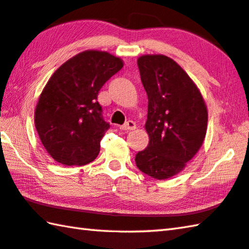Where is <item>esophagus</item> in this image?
<instances>
[{
    "label": "esophagus",
    "mask_w": 249,
    "mask_h": 249,
    "mask_svg": "<svg viewBox=\"0 0 249 249\" xmlns=\"http://www.w3.org/2000/svg\"><path fill=\"white\" fill-rule=\"evenodd\" d=\"M135 128H136V124H135V122H133V121L126 122L124 125L121 126L122 130H133Z\"/></svg>",
    "instance_id": "obj_1"
}]
</instances>
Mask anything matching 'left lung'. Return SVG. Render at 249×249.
Listing matches in <instances>:
<instances>
[{"label": "left lung", "mask_w": 249, "mask_h": 249, "mask_svg": "<svg viewBox=\"0 0 249 249\" xmlns=\"http://www.w3.org/2000/svg\"><path fill=\"white\" fill-rule=\"evenodd\" d=\"M137 65L148 96L145 129L149 142L135 161L144 174L165 180L183 170L201 148L208 108L196 83L171 58L144 54Z\"/></svg>", "instance_id": "8db88e82"}]
</instances>
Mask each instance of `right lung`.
Segmentation results:
<instances>
[{"label":"right lung","mask_w":249,"mask_h":249,"mask_svg":"<svg viewBox=\"0 0 249 249\" xmlns=\"http://www.w3.org/2000/svg\"><path fill=\"white\" fill-rule=\"evenodd\" d=\"M107 52L86 50L54 71L39 96L35 126L45 149L57 162L83 166L96 158L109 127L98 102L101 88L123 68Z\"/></svg>","instance_id":"right-lung-1"}]
</instances>
